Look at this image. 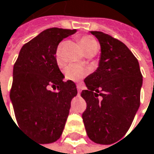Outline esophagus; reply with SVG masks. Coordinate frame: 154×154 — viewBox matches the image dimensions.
I'll list each match as a JSON object with an SVG mask.
<instances>
[{
    "instance_id": "esophagus-1",
    "label": "esophagus",
    "mask_w": 154,
    "mask_h": 154,
    "mask_svg": "<svg viewBox=\"0 0 154 154\" xmlns=\"http://www.w3.org/2000/svg\"><path fill=\"white\" fill-rule=\"evenodd\" d=\"M77 91H78V93H79V94H80V93H81V91H82V86H81V85H79V84L77 85Z\"/></svg>"
}]
</instances>
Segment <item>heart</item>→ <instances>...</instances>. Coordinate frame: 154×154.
<instances>
[{
    "mask_svg": "<svg viewBox=\"0 0 154 154\" xmlns=\"http://www.w3.org/2000/svg\"><path fill=\"white\" fill-rule=\"evenodd\" d=\"M79 42H80V45H81L82 50L86 54V55L87 54H94L98 51V48H99L98 42L92 36H90V35L82 36L79 39ZM61 49H62V44H59L55 50V60L58 64H61L63 62ZM88 72H89V71L87 68L76 65V64H69L64 69L65 78L67 80H70L72 82H79V81L82 80L88 74Z\"/></svg>",
    "mask_w": 154,
    "mask_h": 154,
    "instance_id": "obj_1",
    "label": "heart"
}]
</instances>
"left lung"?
<instances>
[{"instance_id":"8db88e82","label":"left lung","mask_w":154,"mask_h":154,"mask_svg":"<svg viewBox=\"0 0 154 154\" xmlns=\"http://www.w3.org/2000/svg\"><path fill=\"white\" fill-rule=\"evenodd\" d=\"M91 34L100 44L101 55L96 72L84 80L82 119L91 141L111 144L126 134L139 109L143 75L138 60L123 42L100 31Z\"/></svg>"}]
</instances>
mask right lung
I'll return each instance as SVG.
<instances>
[{"label":"right lung","instance_id":"add662e5","mask_svg":"<svg viewBox=\"0 0 154 154\" xmlns=\"http://www.w3.org/2000/svg\"><path fill=\"white\" fill-rule=\"evenodd\" d=\"M75 29L51 28L26 43L13 67L10 92L17 123L40 143H51L62 135L71 101L77 95L72 81L63 82L55 50ZM52 87L56 92H52Z\"/></svg>","mask_w":154,"mask_h":154}]
</instances>
